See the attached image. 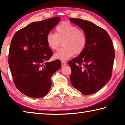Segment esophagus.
I'll list each match as a JSON object with an SVG mask.
<instances>
[{"label": "esophagus", "instance_id": "obj_1", "mask_svg": "<svg viewBox=\"0 0 125 125\" xmlns=\"http://www.w3.org/2000/svg\"><path fill=\"white\" fill-rule=\"evenodd\" d=\"M67 63L64 62V61H62V66H64V65H66Z\"/></svg>", "mask_w": 125, "mask_h": 125}]
</instances>
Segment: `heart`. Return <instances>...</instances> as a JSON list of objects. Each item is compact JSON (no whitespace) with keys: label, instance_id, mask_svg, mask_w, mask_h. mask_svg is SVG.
<instances>
[{"label":"heart","instance_id":"obj_1","mask_svg":"<svg viewBox=\"0 0 125 125\" xmlns=\"http://www.w3.org/2000/svg\"><path fill=\"white\" fill-rule=\"evenodd\" d=\"M56 33L50 32L46 35V41L48 47L52 50L58 49L63 42L64 48L54 54V58L66 61L75 54H80L85 49L87 36L85 32L79 30L77 26L68 22H63L56 26Z\"/></svg>","mask_w":125,"mask_h":125}]
</instances>
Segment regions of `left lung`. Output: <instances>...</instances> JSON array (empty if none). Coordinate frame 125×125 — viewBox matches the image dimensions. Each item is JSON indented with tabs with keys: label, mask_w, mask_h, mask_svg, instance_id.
Returning a JSON list of instances; mask_svg holds the SVG:
<instances>
[{
	"label": "left lung",
	"mask_w": 125,
	"mask_h": 125,
	"mask_svg": "<svg viewBox=\"0 0 125 125\" xmlns=\"http://www.w3.org/2000/svg\"><path fill=\"white\" fill-rule=\"evenodd\" d=\"M69 20L83 30L88 39L84 51L68 62L71 82L83 94H92L102 88L112 75L115 58L113 42L108 33L94 23L80 19Z\"/></svg>",
	"instance_id": "1"
}]
</instances>
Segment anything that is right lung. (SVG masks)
Returning <instances> with one entry per match:
<instances>
[{
  "mask_svg": "<svg viewBox=\"0 0 125 125\" xmlns=\"http://www.w3.org/2000/svg\"><path fill=\"white\" fill-rule=\"evenodd\" d=\"M60 20L54 17L32 22L12 37L8 62L15 85L25 95L45 96L51 86V78L61 67L59 60L47 62L53 53L46 41V35Z\"/></svg>",
  "mask_w": 125,
  "mask_h": 125,
  "instance_id": "add662e5",
  "label": "right lung"
}]
</instances>
